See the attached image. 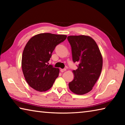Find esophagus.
Listing matches in <instances>:
<instances>
[{
  "label": "esophagus",
  "instance_id": "obj_1",
  "mask_svg": "<svg viewBox=\"0 0 125 125\" xmlns=\"http://www.w3.org/2000/svg\"><path fill=\"white\" fill-rule=\"evenodd\" d=\"M61 72H65V71H66V69H61Z\"/></svg>",
  "mask_w": 125,
  "mask_h": 125
}]
</instances>
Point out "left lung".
Wrapping results in <instances>:
<instances>
[{
  "instance_id": "1",
  "label": "left lung",
  "mask_w": 125,
  "mask_h": 125,
  "mask_svg": "<svg viewBox=\"0 0 125 125\" xmlns=\"http://www.w3.org/2000/svg\"><path fill=\"white\" fill-rule=\"evenodd\" d=\"M72 50V59L78 68L73 70L74 79L68 86L73 93L82 95L92 90L101 73L103 59L96 42L88 35L67 37Z\"/></svg>"
}]
</instances>
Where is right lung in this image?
Returning a JSON list of instances; mask_svg holds the SVG:
<instances>
[{"label":"right lung","mask_w":125,"mask_h":125,"mask_svg":"<svg viewBox=\"0 0 125 125\" xmlns=\"http://www.w3.org/2000/svg\"><path fill=\"white\" fill-rule=\"evenodd\" d=\"M67 35L45 33L35 35L24 48L21 68L29 86L35 90H49L59 75V68L49 65L48 61L54 48L66 39Z\"/></svg>","instance_id":"1"}]
</instances>
